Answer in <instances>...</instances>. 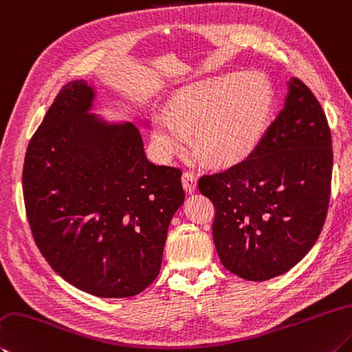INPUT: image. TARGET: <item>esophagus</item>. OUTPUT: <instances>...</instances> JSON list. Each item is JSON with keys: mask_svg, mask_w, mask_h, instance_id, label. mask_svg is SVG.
Instances as JSON below:
<instances>
[{"mask_svg": "<svg viewBox=\"0 0 352 352\" xmlns=\"http://www.w3.org/2000/svg\"><path fill=\"white\" fill-rule=\"evenodd\" d=\"M182 183H183V188L186 192L192 194L197 190V177L192 172H184L183 177H182Z\"/></svg>", "mask_w": 352, "mask_h": 352, "instance_id": "1", "label": "esophagus"}]
</instances>
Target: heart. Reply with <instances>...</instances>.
<instances>
[{
	"label": "heart",
	"instance_id": "heart-1",
	"mask_svg": "<svg viewBox=\"0 0 352 352\" xmlns=\"http://www.w3.org/2000/svg\"><path fill=\"white\" fill-rule=\"evenodd\" d=\"M272 107L267 81L257 74H229L190 85L172 100L168 115L155 120L152 138L163 155L194 144L217 164L246 160L263 138Z\"/></svg>",
	"mask_w": 352,
	"mask_h": 352
}]
</instances>
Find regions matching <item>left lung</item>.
Instances as JSON below:
<instances>
[{
	"instance_id": "left-lung-1",
	"label": "left lung",
	"mask_w": 352,
	"mask_h": 352,
	"mask_svg": "<svg viewBox=\"0 0 352 352\" xmlns=\"http://www.w3.org/2000/svg\"><path fill=\"white\" fill-rule=\"evenodd\" d=\"M332 142L320 103L291 76L282 112L245 162L203 175L221 265L249 282L287 272L314 246L328 212Z\"/></svg>"
}]
</instances>
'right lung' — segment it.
Instances as JSON below:
<instances>
[{"label": "right lung", "instance_id": "add662e5", "mask_svg": "<svg viewBox=\"0 0 352 352\" xmlns=\"http://www.w3.org/2000/svg\"><path fill=\"white\" fill-rule=\"evenodd\" d=\"M95 98L94 85L70 81L44 115L24 158L25 212L66 282L97 297H132L162 267L184 201L182 170L149 162L138 127L92 113Z\"/></svg>", "mask_w": 352, "mask_h": 352}]
</instances>
